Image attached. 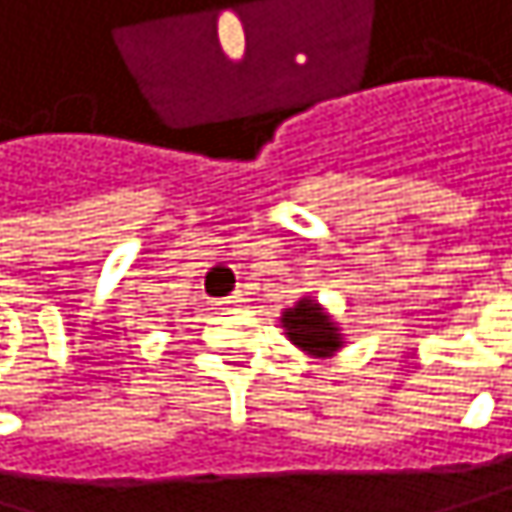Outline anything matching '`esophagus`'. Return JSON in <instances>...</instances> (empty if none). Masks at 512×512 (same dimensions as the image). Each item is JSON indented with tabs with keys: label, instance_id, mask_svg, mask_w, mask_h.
Returning a JSON list of instances; mask_svg holds the SVG:
<instances>
[{
	"label": "esophagus",
	"instance_id": "1",
	"mask_svg": "<svg viewBox=\"0 0 512 512\" xmlns=\"http://www.w3.org/2000/svg\"><path fill=\"white\" fill-rule=\"evenodd\" d=\"M221 304H227V307H242V304H245V294L236 291V294H230V298H224Z\"/></svg>",
	"mask_w": 512,
	"mask_h": 512
}]
</instances>
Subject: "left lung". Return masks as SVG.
<instances>
[{
  "instance_id": "obj_1",
  "label": "left lung",
  "mask_w": 512,
  "mask_h": 512,
  "mask_svg": "<svg viewBox=\"0 0 512 512\" xmlns=\"http://www.w3.org/2000/svg\"><path fill=\"white\" fill-rule=\"evenodd\" d=\"M282 322L288 328V338L313 356H328L341 347L334 322L328 316H322V310L310 301H301L298 307H291Z\"/></svg>"
}]
</instances>
